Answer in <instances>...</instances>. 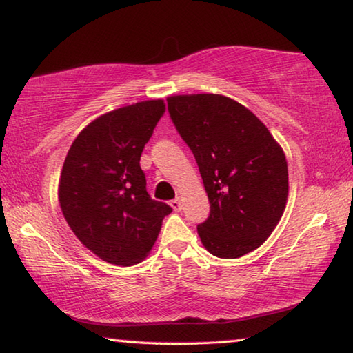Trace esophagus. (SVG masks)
I'll use <instances>...</instances> for the list:
<instances>
[{
    "mask_svg": "<svg viewBox=\"0 0 353 353\" xmlns=\"http://www.w3.org/2000/svg\"><path fill=\"white\" fill-rule=\"evenodd\" d=\"M170 206L173 208V211H181V200L180 199H175L170 201Z\"/></svg>",
    "mask_w": 353,
    "mask_h": 353,
    "instance_id": "1",
    "label": "esophagus"
}]
</instances>
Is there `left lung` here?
I'll return each instance as SVG.
<instances>
[{
	"label": "left lung",
	"mask_w": 353,
	"mask_h": 353,
	"mask_svg": "<svg viewBox=\"0 0 353 353\" xmlns=\"http://www.w3.org/2000/svg\"><path fill=\"white\" fill-rule=\"evenodd\" d=\"M178 134L197 161L210 216L197 231L206 250L239 258L269 238L288 199L281 147L247 108L223 95L167 98Z\"/></svg>",
	"instance_id": "left-lung-1"
}]
</instances>
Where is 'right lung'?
<instances>
[{
    "label": "right lung",
    "mask_w": 353,
    "mask_h": 353,
    "mask_svg": "<svg viewBox=\"0 0 353 353\" xmlns=\"http://www.w3.org/2000/svg\"><path fill=\"white\" fill-rule=\"evenodd\" d=\"M163 100L108 112L74 139L59 180L62 214L105 261L132 265L152 250L172 208L147 192L142 150L164 114Z\"/></svg>",
    "instance_id": "obj_1"
}]
</instances>
